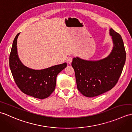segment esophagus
<instances>
[{
	"mask_svg": "<svg viewBox=\"0 0 132 132\" xmlns=\"http://www.w3.org/2000/svg\"><path fill=\"white\" fill-rule=\"evenodd\" d=\"M72 59H73V58H72V57H69V58H68V60H67V62H68V63H69V64L71 63L72 61Z\"/></svg>",
	"mask_w": 132,
	"mask_h": 132,
	"instance_id": "obj_1",
	"label": "esophagus"
}]
</instances>
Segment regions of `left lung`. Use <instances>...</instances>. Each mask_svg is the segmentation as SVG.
I'll return each mask as SVG.
<instances>
[{
	"label": "left lung",
	"instance_id": "left-lung-1",
	"mask_svg": "<svg viewBox=\"0 0 132 132\" xmlns=\"http://www.w3.org/2000/svg\"><path fill=\"white\" fill-rule=\"evenodd\" d=\"M113 47L107 57L97 61L74 58L71 65L75 71L77 88L86 97L97 96L115 86L121 74L126 60V52L121 36L109 30Z\"/></svg>",
	"mask_w": 132,
	"mask_h": 132
}]
</instances>
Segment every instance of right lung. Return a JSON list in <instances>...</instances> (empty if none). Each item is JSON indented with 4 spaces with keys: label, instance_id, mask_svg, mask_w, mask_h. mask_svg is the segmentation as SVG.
<instances>
[{
    "label": "right lung",
    "instance_id": "obj_1",
    "mask_svg": "<svg viewBox=\"0 0 132 132\" xmlns=\"http://www.w3.org/2000/svg\"><path fill=\"white\" fill-rule=\"evenodd\" d=\"M18 33L14 39L10 54V68L13 79L21 92L40 99L49 97L54 91L57 75L67 66L64 63L41 70L24 66L17 52Z\"/></svg>",
    "mask_w": 132,
    "mask_h": 132
}]
</instances>
